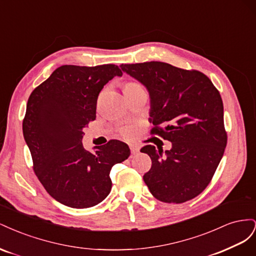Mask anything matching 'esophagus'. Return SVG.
<instances>
[{"label": "esophagus", "mask_w": 256, "mask_h": 256, "mask_svg": "<svg viewBox=\"0 0 256 256\" xmlns=\"http://www.w3.org/2000/svg\"><path fill=\"white\" fill-rule=\"evenodd\" d=\"M130 150H131V154H136L138 152V150H140V148L136 145H130Z\"/></svg>", "instance_id": "obj_1"}]
</instances>
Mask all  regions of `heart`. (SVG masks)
Masks as SVG:
<instances>
[{
	"mask_svg": "<svg viewBox=\"0 0 256 256\" xmlns=\"http://www.w3.org/2000/svg\"><path fill=\"white\" fill-rule=\"evenodd\" d=\"M142 88V86L140 84L136 83V82H128L125 85V90H134V88ZM134 134V129H131V128H126V129H124V131H122V134L127 136V138L132 136Z\"/></svg>",
	"mask_w": 256,
	"mask_h": 256,
	"instance_id": "b5f03b06",
	"label": "heart"
}]
</instances>
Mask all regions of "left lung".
<instances>
[{
	"label": "left lung",
	"mask_w": 256,
	"mask_h": 256,
	"mask_svg": "<svg viewBox=\"0 0 256 256\" xmlns=\"http://www.w3.org/2000/svg\"><path fill=\"white\" fill-rule=\"evenodd\" d=\"M122 70L148 90L152 134L172 142L164 152L152 145L141 150L152 159L143 180L164 203H184L207 187L226 150L223 102L207 76L164 62L122 64Z\"/></svg>",
	"instance_id": "1"
}]
</instances>
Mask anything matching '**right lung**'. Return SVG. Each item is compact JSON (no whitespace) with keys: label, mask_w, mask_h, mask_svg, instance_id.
Listing matches in <instances>:
<instances>
[{"label":"right lung","mask_w":256,"mask_h":256,"mask_svg":"<svg viewBox=\"0 0 256 256\" xmlns=\"http://www.w3.org/2000/svg\"><path fill=\"white\" fill-rule=\"evenodd\" d=\"M113 64L94 67L64 65L32 92L23 120V136L38 180L58 202L72 208L92 207L109 196L110 171L130 156L126 143L111 140L82 145L83 129L96 118L100 90L114 76Z\"/></svg>","instance_id":"obj_1"}]
</instances>
